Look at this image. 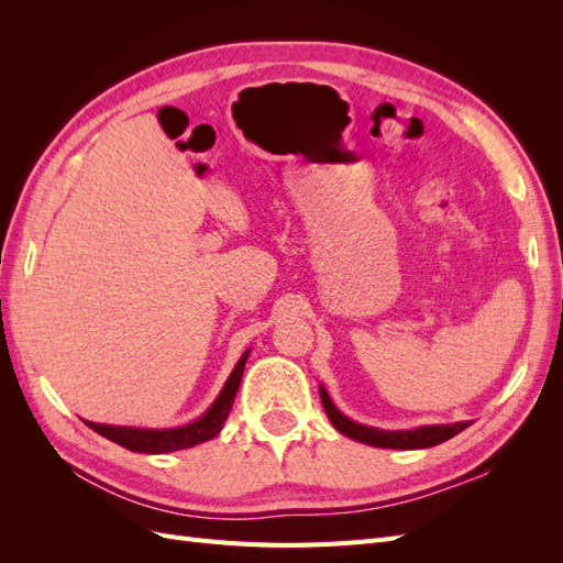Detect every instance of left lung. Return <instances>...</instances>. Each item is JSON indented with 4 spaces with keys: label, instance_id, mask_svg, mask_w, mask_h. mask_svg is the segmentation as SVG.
I'll return each instance as SVG.
<instances>
[{
    "label": "left lung",
    "instance_id": "left-lung-1",
    "mask_svg": "<svg viewBox=\"0 0 563 563\" xmlns=\"http://www.w3.org/2000/svg\"><path fill=\"white\" fill-rule=\"evenodd\" d=\"M319 397L323 404V411H327L331 424L340 434L376 449H430L470 428V422H451V424H422V428H413V430H380V428H371V424L350 420L345 413H340L323 385H319Z\"/></svg>",
    "mask_w": 563,
    "mask_h": 563
}]
</instances>
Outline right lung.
I'll use <instances>...</instances> for the list:
<instances>
[{"label": "right lung", "mask_w": 563, "mask_h": 563, "mask_svg": "<svg viewBox=\"0 0 563 563\" xmlns=\"http://www.w3.org/2000/svg\"><path fill=\"white\" fill-rule=\"evenodd\" d=\"M246 350L236 366L232 368L230 378L225 380L220 395L216 397V401L207 408V413H201L197 420L180 424V428H168V430H155V428H124V424H100V422H89V428L93 432H98L100 437H106L114 444L124 446L133 453H174V451H183V449H192L197 444H203V441L213 439L230 416V408L234 404L236 389H240L242 376H244V366L249 360Z\"/></svg>", "instance_id": "right-lung-1"}]
</instances>
